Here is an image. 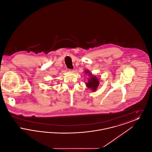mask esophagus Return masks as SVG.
Here are the masks:
<instances>
[{
    "label": "esophagus",
    "instance_id": "obj_1",
    "mask_svg": "<svg viewBox=\"0 0 152 152\" xmlns=\"http://www.w3.org/2000/svg\"><path fill=\"white\" fill-rule=\"evenodd\" d=\"M69 71L70 72H73V70H72V69H69Z\"/></svg>",
    "mask_w": 152,
    "mask_h": 152
}]
</instances>
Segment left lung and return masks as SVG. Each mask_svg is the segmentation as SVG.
I'll return each instance as SVG.
<instances>
[{"mask_svg":"<svg viewBox=\"0 0 152 152\" xmlns=\"http://www.w3.org/2000/svg\"><path fill=\"white\" fill-rule=\"evenodd\" d=\"M85 73L86 74L90 76V77L88 79V83H86V86L89 89H92V91L94 92L97 89L100 84L99 80L97 79V77L96 76L92 75V73L89 71V70L85 71Z\"/></svg>","mask_w":152,"mask_h":152,"instance_id":"left-lung-1","label":"left lung"}]
</instances>
